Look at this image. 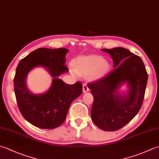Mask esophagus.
Instances as JSON below:
<instances>
[{
    "instance_id": "1",
    "label": "esophagus",
    "mask_w": 159,
    "mask_h": 159,
    "mask_svg": "<svg viewBox=\"0 0 159 159\" xmlns=\"http://www.w3.org/2000/svg\"><path fill=\"white\" fill-rule=\"evenodd\" d=\"M83 90L84 92H87L89 91V88H88V85L87 83H84L83 85Z\"/></svg>"
}]
</instances>
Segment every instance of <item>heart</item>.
Listing matches in <instances>:
<instances>
[{
	"mask_svg": "<svg viewBox=\"0 0 159 159\" xmlns=\"http://www.w3.org/2000/svg\"><path fill=\"white\" fill-rule=\"evenodd\" d=\"M110 69V65L101 56L90 55L77 59L75 65H71L70 70L74 75L79 73L91 74L93 79H100L104 76Z\"/></svg>",
	"mask_w": 159,
	"mask_h": 159,
	"instance_id": "1",
	"label": "heart"
}]
</instances>
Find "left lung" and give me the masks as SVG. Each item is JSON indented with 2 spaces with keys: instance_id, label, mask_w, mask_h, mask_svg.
Here are the masks:
<instances>
[{
  "instance_id": "left-lung-1",
  "label": "left lung",
  "mask_w": 159,
  "mask_h": 159,
  "mask_svg": "<svg viewBox=\"0 0 159 159\" xmlns=\"http://www.w3.org/2000/svg\"><path fill=\"white\" fill-rule=\"evenodd\" d=\"M102 50L111 55L114 69L88 83L94 96L91 116L99 128L113 132L125 126L138 114L143 102L148 76L142 59L128 49L116 48ZM126 82L130 88L129 94L125 97L117 95L116 89Z\"/></svg>"
}]
</instances>
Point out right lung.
Wrapping results in <instances>:
<instances>
[{"label":"right lung","instance_id":"1","mask_svg":"<svg viewBox=\"0 0 159 159\" xmlns=\"http://www.w3.org/2000/svg\"><path fill=\"white\" fill-rule=\"evenodd\" d=\"M67 49L39 48L22 59L14 79V87L18 109L24 119L42 129H54L63 123L72 101L82 94L83 85L78 81L67 85L59 76L69 71L65 65ZM42 66L54 77L48 91L43 95H33L26 88L25 79L34 67Z\"/></svg>","mask_w":159,"mask_h":159}]
</instances>
